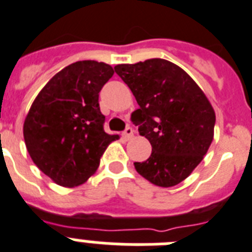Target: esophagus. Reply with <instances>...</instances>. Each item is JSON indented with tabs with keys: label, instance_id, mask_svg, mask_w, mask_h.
<instances>
[{
	"label": "esophagus",
	"instance_id": "1",
	"mask_svg": "<svg viewBox=\"0 0 252 252\" xmlns=\"http://www.w3.org/2000/svg\"><path fill=\"white\" fill-rule=\"evenodd\" d=\"M122 135H123V138L126 140L131 139V138H133V129H131V128H126V131H124V133Z\"/></svg>",
	"mask_w": 252,
	"mask_h": 252
}]
</instances>
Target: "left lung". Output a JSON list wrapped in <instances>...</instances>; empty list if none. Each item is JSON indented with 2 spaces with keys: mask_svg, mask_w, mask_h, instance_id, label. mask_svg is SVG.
<instances>
[{
  "mask_svg": "<svg viewBox=\"0 0 252 252\" xmlns=\"http://www.w3.org/2000/svg\"><path fill=\"white\" fill-rule=\"evenodd\" d=\"M114 70L135 96L139 109L131 121L152 146L151 157L135 162V169L158 187L178 185L214 140L216 114L210 100L185 70L164 59L119 64Z\"/></svg>",
  "mask_w": 252,
  "mask_h": 252,
  "instance_id": "left-lung-1",
  "label": "left lung"
}]
</instances>
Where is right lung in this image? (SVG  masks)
<instances>
[{
    "instance_id": "obj_1",
    "label": "right lung",
    "mask_w": 252,
    "mask_h": 252,
    "mask_svg": "<svg viewBox=\"0 0 252 252\" xmlns=\"http://www.w3.org/2000/svg\"><path fill=\"white\" fill-rule=\"evenodd\" d=\"M114 74L105 63L76 61L38 93L25 118V144L37 168L56 185L76 187L96 172L118 135L104 131L99 92Z\"/></svg>"
}]
</instances>
